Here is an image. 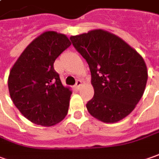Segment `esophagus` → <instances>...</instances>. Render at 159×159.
I'll list each match as a JSON object with an SVG mask.
<instances>
[{
    "mask_svg": "<svg viewBox=\"0 0 159 159\" xmlns=\"http://www.w3.org/2000/svg\"><path fill=\"white\" fill-rule=\"evenodd\" d=\"M82 86V81L81 80H77V82H76V85H75V88L76 89H80V87Z\"/></svg>",
    "mask_w": 159,
    "mask_h": 159,
    "instance_id": "34e87169",
    "label": "esophagus"
}]
</instances>
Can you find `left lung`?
I'll list each match as a JSON object with an SVG mask.
<instances>
[{"instance_id":"1","label":"left lung","mask_w":159,"mask_h":159,"mask_svg":"<svg viewBox=\"0 0 159 159\" xmlns=\"http://www.w3.org/2000/svg\"><path fill=\"white\" fill-rule=\"evenodd\" d=\"M70 39L91 72L94 95L87 102V111L105 123L128 116L146 87L148 71L143 57L121 37L102 29Z\"/></svg>"}]
</instances>
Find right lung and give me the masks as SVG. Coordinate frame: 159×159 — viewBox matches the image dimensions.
<instances>
[{"label":"right lung","mask_w":159,"mask_h":159,"mask_svg":"<svg viewBox=\"0 0 159 159\" xmlns=\"http://www.w3.org/2000/svg\"><path fill=\"white\" fill-rule=\"evenodd\" d=\"M71 44L65 34L44 31L24 49L9 72L13 103L37 125L53 126L66 116L72 92L63 86L53 64Z\"/></svg>","instance_id":"right-lung-1"}]
</instances>
